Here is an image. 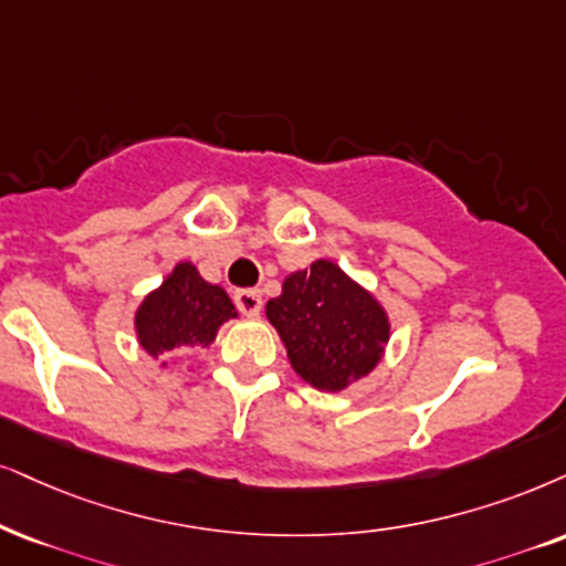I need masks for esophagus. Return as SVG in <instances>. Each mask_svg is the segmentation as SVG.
<instances>
[{"mask_svg": "<svg viewBox=\"0 0 566 566\" xmlns=\"http://www.w3.org/2000/svg\"><path fill=\"white\" fill-rule=\"evenodd\" d=\"M234 305L240 307L242 316H248V318L259 316L261 307H263L261 292L259 290H238L234 292Z\"/></svg>", "mask_w": 566, "mask_h": 566, "instance_id": "esophagus-1", "label": "esophagus"}]
</instances>
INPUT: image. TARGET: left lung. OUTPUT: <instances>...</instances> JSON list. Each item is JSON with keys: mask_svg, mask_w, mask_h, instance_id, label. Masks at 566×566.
<instances>
[{"mask_svg": "<svg viewBox=\"0 0 566 566\" xmlns=\"http://www.w3.org/2000/svg\"><path fill=\"white\" fill-rule=\"evenodd\" d=\"M266 318L292 370L328 395L374 374L391 339L381 300L328 259L284 276L282 295L266 303Z\"/></svg>", "mask_w": 566, "mask_h": 566, "instance_id": "obj_1", "label": "left lung"}]
</instances>
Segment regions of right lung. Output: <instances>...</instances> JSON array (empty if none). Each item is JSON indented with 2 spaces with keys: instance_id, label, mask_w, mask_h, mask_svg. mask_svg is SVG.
Segmentation results:
<instances>
[{
  "instance_id": "obj_1",
  "label": "right lung",
  "mask_w": 566,
  "mask_h": 566,
  "mask_svg": "<svg viewBox=\"0 0 566 566\" xmlns=\"http://www.w3.org/2000/svg\"><path fill=\"white\" fill-rule=\"evenodd\" d=\"M230 318H238V307L224 287L206 282L192 261H180L135 307L133 328L146 355L167 368L164 355L211 347Z\"/></svg>"
}]
</instances>
